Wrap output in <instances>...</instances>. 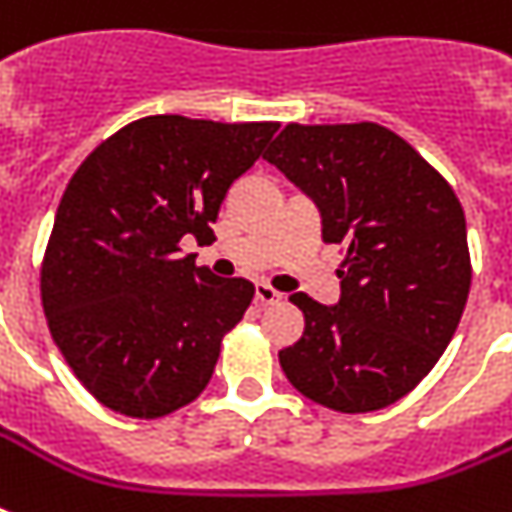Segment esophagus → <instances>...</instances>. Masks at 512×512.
Masks as SVG:
<instances>
[{"label": "esophagus", "instance_id": "esophagus-1", "mask_svg": "<svg viewBox=\"0 0 512 512\" xmlns=\"http://www.w3.org/2000/svg\"><path fill=\"white\" fill-rule=\"evenodd\" d=\"M255 295L257 300L263 305H273V303H279L281 300V292L279 289H273L271 284H265V281H257L255 284Z\"/></svg>", "mask_w": 512, "mask_h": 512}]
</instances>
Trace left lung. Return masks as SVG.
I'll list each match as a JSON object with an SVG mask.
<instances>
[{
    "label": "left lung",
    "instance_id": "8db88e82",
    "mask_svg": "<svg viewBox=\"0 0 512 512\" xmlns=\"http://www.w3.org/2000/svg\"><path fill=\"white\" fill-rule=\"evenodd\" d=\"M311 196L342 244L340 300L305 292L303 337L279 350L305 398L335 412L396 404L436 366L470 292L465 212L452 185L374 122L287 124L263 156Z\"/></svg>",
    "mask_w": 512,
    "mask_h": 512
}]
</instances>
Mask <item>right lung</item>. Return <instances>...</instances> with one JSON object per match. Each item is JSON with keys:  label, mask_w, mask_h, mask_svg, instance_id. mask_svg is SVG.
Listing matches in <instances>:
<instances>
[{"label": "right lung", "mask_w": 512, "mask_h": 512, "mask_svg": "<svg viewBox=\"0 0 512 512\" xmlns=\"http://www.w3.org/2000/svg\"><path fill=\"white\" fill-rule=\"evenodd\" d=\"M276 130L146 116L74 172L44 252L42 305L55 345L103 406L156 420L207 388L255 287L199 268L180 241L212 239L225 193Z\"/></svg>", "instance_id": "1"}]
</instances>
